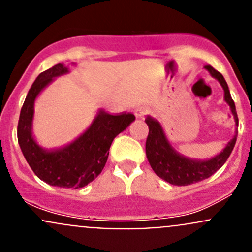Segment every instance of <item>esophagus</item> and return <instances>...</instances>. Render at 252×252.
I'll return each mask as SVG.
<instances>
[{
  "label": "esophagus",
  "mask_w": 252,
  "mask_h": 252,
  "mask_svg": "<svg viewBox=\"0 0 252 252\" xmlns=\"http://www.w3.org/2000/svg\"><path fill=\"white\" fill-rule=\"evenodd\" d=\"M148 107H146V106H142V107H139L135 110V116H136L137 118H142L144 116H146L148 113Z\"/></svg>",
  "instance_id": "34e87169"
}]
</instances>
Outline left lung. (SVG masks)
Segmentation results:
<instances>
[{"mask_svg": "<svg viewBox=\"0 0 252 252\" xmlns=\"http://www.w3.org/2000/svg\"><path fill=\"white\" fill-rule=\"evenodd\" d=\"M205 68L214 78L220 82L223 88L224 100L231 107L232 115L234 116L235 126H238L237 111H235L234 101L231 96L227 82L224 81L223 76L210 65H206ZM145 122L148 126V136L146 140V156L148 163L160 179L169 184L175 185V186H187V185L195 184V182L210 177L226 163L234 148L235 141H237L238 133H235L233 139L227 144V146L211 159H190L175 151V148L166 139L165 133L157 119L148 116Z\"/></svg>", "mask_w": 252, "mask_h": 252, "instance_id": "obj_1", "label": "left lung"}]
</instances>
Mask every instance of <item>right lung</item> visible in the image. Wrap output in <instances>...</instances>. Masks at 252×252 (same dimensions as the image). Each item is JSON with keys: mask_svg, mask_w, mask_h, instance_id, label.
Returning a JSON list of instances; mask_svg holds the SVG:
<instances>
[{"mask_svg": "<svg viewBox=\"0 0 252 252\" xmlns=\"http://www.w3.org/2000/svg\"><path fill=\"white\" fill-rule=\"evenodd\" d=\"M67 72L63 63H58L39 73L21 107L18 142L30 168L42 181L63 189H81L101 173L113 139L128 128L135 116L126 112L110 115L100 110L91 126L71 144L52 150L39 146L32 135L35 100L53 79Z\"/></svg>", "mask_w": 252, "mask_h": 252, "instance_id": "right-lung-1", "label": "right lung"}]
</instances>
